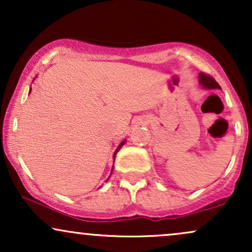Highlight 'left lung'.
Masks as SVG:
<instances>
[{
    "label": "left lung",
    "mask_w": 252,
    "mask_h": 252,
    "mask_svg": "<svg viewBox=\"0 0 252 252\" xmlns=\"http://www.w3.org/2000/svg\"><path fill=\"white\" fill-rule=\"evenodd\" d=\"M199 83L202 88L205 89H220L219 84L216 82L211 76H207L205 73H200L199 74Z\"/></svg>",
    "instance_id": "left-lung-1"
}]
</instances>
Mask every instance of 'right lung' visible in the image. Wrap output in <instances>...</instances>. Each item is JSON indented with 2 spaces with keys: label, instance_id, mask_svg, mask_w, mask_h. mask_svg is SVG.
Here are the masks:
<instances>
[{
  "label": "right lung",
  "instance_id": "add662e5",
  "mask_svg": "<svg viewBox=\"0 0 252 252\" xmlns=\"http://www.w3.org/2000/svg\"><path fill=\"white\" fill-rule=\"evenodd\" d=\"M124 142H126V141H123V142H122V143H121V144H120V146H118V148L116 149V152H115V153H114V158H115V156H116V154H117V152H118V150H120L121 148H122V146H123V144H124Z\"/></svg>",
  "mask_w": 252,
  "mask_h": 252
}]
</instances>
